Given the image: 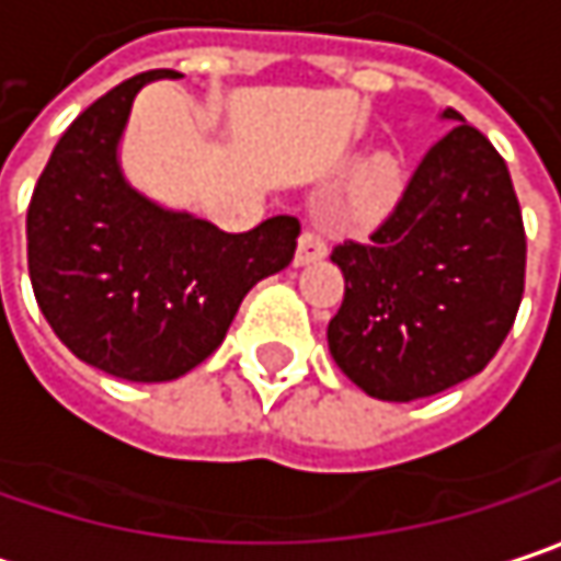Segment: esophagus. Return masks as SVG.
Wrapping results in <instances>:
<instances>
[{
	"mask_svg": "<svg viewBox=\"0 0 561 561\" xmlns=\"http://www.w3.org/2000/svg\"><path fill=\"white\" fill-rule=\"evenodd\" d=\"M324 256H328V243H324V237H321V233H314V230H305V233L298 237L295 266H308V263H318V260H324Z\"/></svg>",
	"mask_w": 561,
	"mask_h": 561,
	"instance_id": "34e87169",
	"label": "esophagus"
}]
</instances>
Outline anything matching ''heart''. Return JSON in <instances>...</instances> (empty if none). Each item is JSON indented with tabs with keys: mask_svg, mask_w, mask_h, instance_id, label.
<instances>
[{
	"mask_svg": "<svg viewBox=\"0 0 561 561\" xmlns=\"http://www.w3.org/2000/svg\"><path fill=\"white\" fill-rule=\"evenodd\" d=\"M408 192L404 163L394 153H369L363 157L343 185L340 195V221L350 228H376L401 205Z\"/></svg>",
	"mask_w": 561,
	"mask_h": 561,
	"instance_id": "obj_1",
	"label": "heart"
}]
</instances>
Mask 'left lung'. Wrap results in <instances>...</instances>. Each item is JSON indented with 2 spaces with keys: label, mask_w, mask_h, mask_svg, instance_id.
<instances>
[{
  "label": "left lung",
  "mask_w": 561,
  "mask_h": 561,
  "mask_svg": "<svg viewBox=\"0 0 561 561\" xmlns=\"http://www.w3.org/2000/svg\"><path fill=\"white\" fill-rule=\"evenodd\" d=\"M394 215L331 260L346 291L328 324L333 363L379 401L431 398L479 376L511 331L527 266L524 218L501 153L456 108Z\"/></svg>",
  "instance_id": "8db88e82"
}]
</instances>
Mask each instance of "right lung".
<instances>
[{
	"instance_id": "obj_1",
	"label": "right lung",
	"mask_w": 561,
	"mask_h": 561,
	"mask_svg": "<svg viewBox=\"0 0 561 561\" xmlns=\"http://www.w3.org/2000/svg\"><path fill=\"white\" fill-rule=\"evenodd\" d=\"M153 70L92 102L57 140L27 205V273L60 343L125 382H173L225 340L243 295L295 256L298 221L243 233L130 185L122 137Z\"/></svg>"
}]
</instances>
